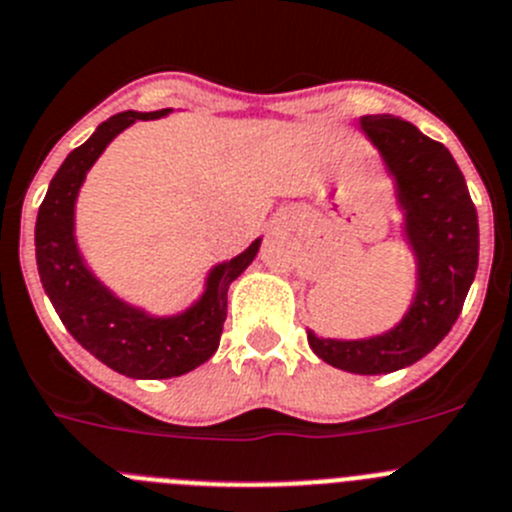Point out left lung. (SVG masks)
Returning <instances> with one entry per match:
<instances>
[{
  "mask_svg": "<svg viewBox=\"0 0 512 512\" xmlns=\"http://www.w3.org/2000/svg\"><path fill=\"white\" fill-rule=\"evenodd\" d=\"M359 124L398 186L418 288L395 329L352 342L308 331V344L326 365L385 375L426 357L459 319L480 260V224L462 170L441 142L393 114H370Z\"/></svg>",
  "mask_w": 512,
  "mask_h": 512,
  "instance_id": "obj_1",
  "label": "left lung"
}]
</instances>
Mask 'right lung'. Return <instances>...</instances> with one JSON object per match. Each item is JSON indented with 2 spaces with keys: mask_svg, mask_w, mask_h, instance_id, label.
<instances>
[{
  "mask_svg": "<svg viewBox=\"0 0 512 512\" xmlns=\"http://www.w3.org/2000/svg\"><path fill=\"white\" fill-rule=\"evenodd\" d=\"M168 112L173 109L122 112L101 122L94 135L63 160L50 181L35 224L40 283L63 326L99 362L137 380L178 377L204 365L222 339L229 285L245 273L260 250V239H255L242 255L216 265L206 278L204 296L188 311L168 319H158L119 301L86 267L73 234L78 188L119 132L137 119H160Z\"/></svg>",
  "mask_w": 512,
  "mask_h": 512,
  "instance_id": "add662e5",
  "label": "right lung"
}]
</instances>
